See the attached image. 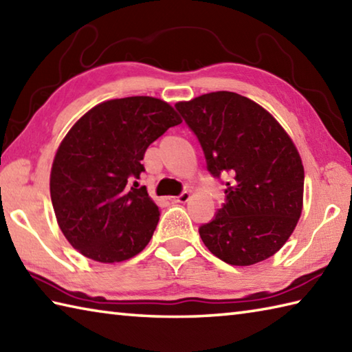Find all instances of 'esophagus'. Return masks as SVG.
Returning a JSON list of instances; mask_svg holds the SVG:
<instances>
[{"label":"esophagus","instance_id":"esophagus-1","mask_svg":"<svg viewBox=\"0 0 352 352\" xmlns=\"http://www.w3.org/2000/svg\"><path fill=\"white\" fill-rule=\"evenodd\" d=\"M189 199H190L189 192H183L182 195L174 197V201H177V203H186V201H189Z\"/></svg>","mask_w":352,"mask_h":352}]
</instances>
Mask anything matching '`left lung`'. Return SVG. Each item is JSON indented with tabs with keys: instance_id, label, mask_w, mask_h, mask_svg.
I'll use <instances>...</instances> for the list:
<instances>
[{
	"instance_id": "obj_1",
	"label": "left lung",
	"mask_w": 352,
	"mask_h": 352,
	"mask_svg": "<svg viewBox=\"0 0 352 352\" xmlns=\"http://www.w3.org/2000/svg\"><path fill=\"white\" fill-rule=\"evenodd\" d=\"M212 175H230L227 201L199 236L224 263L265 261L292 236L304 208V164L292 137L256 102L232 91L175 103Z\"/></svg>"
}]
</instances>
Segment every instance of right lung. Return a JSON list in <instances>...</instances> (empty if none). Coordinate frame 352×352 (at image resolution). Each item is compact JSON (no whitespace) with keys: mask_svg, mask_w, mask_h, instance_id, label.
<instances>
[{"mask_svg":"<svg viewBox=\"0 0 352 352\" xmlns=\"http://www.w3.org/2000/svg\"><path fill=\"white\" fill-rule=\"evenodd\" d=\"M180 123L168 102L133 96L93 107L62 139L50 197L59 229L85 258L122 263L148 245L160 210L135 178L149 144Z\"/></svg>","mask_w":352,"mask_h":352,"instance_id":"1","label":"right lung"}]
</instances>
